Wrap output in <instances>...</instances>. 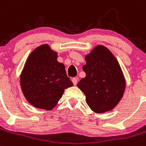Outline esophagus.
I'll use <instances>...</instances> for the list:
<instances>
[{"mask_svg": "<svg viewBox=\"0 0 146 146\" xmlns=\"http://www.w3.org/2000/svg\"><path fill=\"white\" fill-rule=\"evenodd\" d=\"M72 82H73V84L74 85H76L77 82H78V78H72Z\"/></svg>", "mask_w": 146, "mask_h": 146, "instance_id": "34e87169", "label": "esophagus"}]
</instances>
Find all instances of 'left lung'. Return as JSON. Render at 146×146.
<instances>
[{
  "label": "left lung",
  "instance_id": "obj_1",
  "mask_svg": "<svg viewBox=\"0 0 146 146\" xmlns=\"http://www.w3.org/2000/svg\"><path fill=\"white\" fill-rule=\"evenodd\" d=\"M82 69L86 76L77 84L86 102L96 113L111 111L118 104L126 88V80L118 62L104 45H97L85 56Z\"/></svg>",
  "mask_w": 146,
  "mask_h": 146
}]
</instances>
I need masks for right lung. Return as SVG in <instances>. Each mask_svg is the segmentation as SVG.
<instances>
[{"mask_svg": "<svg viewBox=\"0 0 146 146\" xmlns=\"http://www.w3.org/2000/svg\"><path fill=\"white\" fill-rule=\"evenodd\" d=\"M57 57L56 52L43 44L31 52L24 64L20 87L28 102L36 108L53 110L64 90L73 85Z\"/></svg>", "mask_w": 146, "mask_h": 146, "instance_id": "obj_1", "label": "right lung"}]
</instances>
